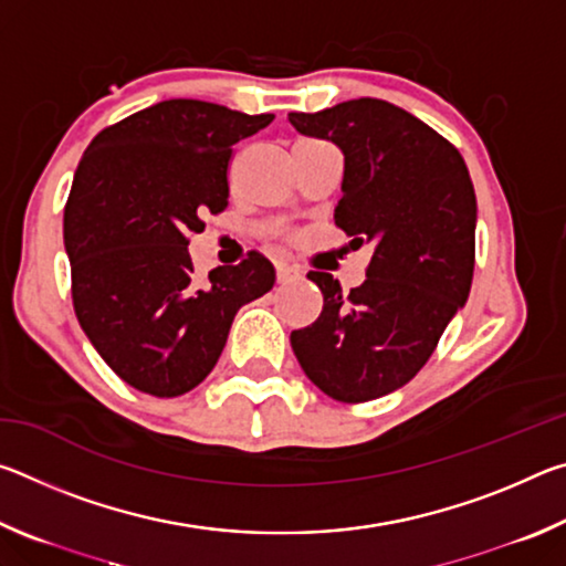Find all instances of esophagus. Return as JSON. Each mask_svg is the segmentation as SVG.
<instances>
[{
    "label": "esophagus",
    "instance_id": "obj_1",
    "mask_svg": "<svg viewBox=\"0 0 566 566\" xmlns=\"http://www.w3.org/2000/svg\"><path fill=\"white\" fill-rule=\"evenodd\" d=\"M300 276H302V270H300V266L286 264V262H280V264H276V282H280V284L294 282V280H300Z\"/></svg>",
    "mask_w": 566,
    "mask_h": 566
}]
</instances>
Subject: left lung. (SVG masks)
Instances as JSON below:
<instances>
[{"label": "left lung", "instance_id": "left-lung-1", "mask_svg": "<svg viewBox=\"0 0 566 566\" xmlns=\"http://www.w3.org/2000/svg\"><path fill=\"white\" fill-rule=\"evenodd\" d=\"M292 127L344 155L334 224L371 244L367 280L342 292L327 272L306 276L324 306L292 332L304 375L337 401H369L405 387L462 310L474 274L476 197L467 165L415 114L381 99H349Z\"/></svg>", "mask_w": 566, "mask_h": 566}]
</instances>
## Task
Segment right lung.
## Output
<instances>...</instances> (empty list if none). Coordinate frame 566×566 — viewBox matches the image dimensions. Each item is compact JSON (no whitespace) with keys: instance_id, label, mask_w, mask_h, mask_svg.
Here are the masks:
<instances>
[{"instance_id":"add662e5","label":"right lung","mask_w":566,"mask_h":566,"mask_svg":"<svg viewBox=\"0 0 566 566\" xmlns=\"http://www.w3.org/2000/svg\"><path fill=\"white\" fill-rule=\"evenodd\" d=\"M274 114L167 99L112 124L84 151L64 209L72 300L84 334L129 387L195 389L222 354L237 312L274 286L249 252L197 280L189 234L222 212L232 147Z\"/></svg>"}]
</instances>
